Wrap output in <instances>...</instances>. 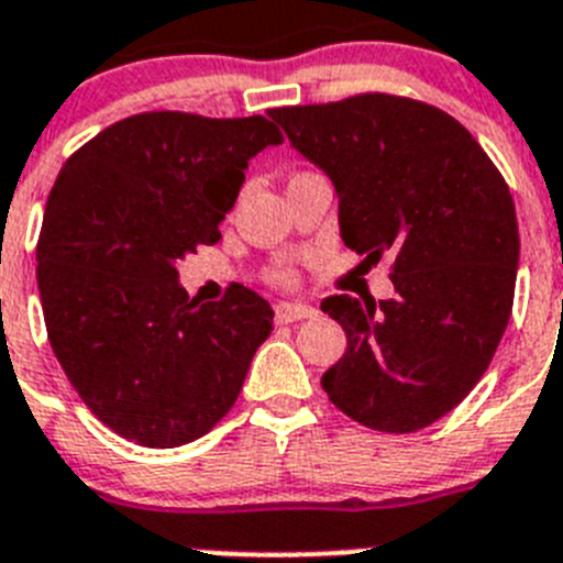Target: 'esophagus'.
<instances>
[{"label":"esophagus","instance_id":"obj_1","mask_svg":"<svg viewBox=\"0 0 563 563\" xmlns=\"http://www.w3.org/2000/svg\"><path fill=\"white\" fill-rule=\"evenodd\" d=\"M275 313L280 322H300V319L317 317V308L308 302H277Z\"/></svg>","mask_w":563,"mask_h":563}]
</instances>
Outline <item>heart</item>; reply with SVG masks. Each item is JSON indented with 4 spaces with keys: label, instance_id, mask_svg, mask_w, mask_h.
Listing matches in <instances>:
<instances>
[{
    "label": "heart",
    "instance_id": "1",
    "mask_svg": "<svg viewBox=\"0 0 563 563\" xmlns=\"http://www.w3.org/2000/svg\"><path fill=\"white\" fill-rule=\"evenodd\" d=\"M266 280L277 283V286H291L297 280V269H294L291 263H275L269 272H266Z\"/></svg>",
    "mask_w": 563,
    "mask_h": 563
}]
</instances>
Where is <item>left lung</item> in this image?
<instances>
[{
    "label": "left lung",
    "mask_w": 563,
    "mask_h": 563,
    "mask_svg": "<svg viewBox=\"0 0 563 563\" xmlns=\"http://www.w3.org/2000/svg\"><path fill=\"white\" fill-rule=\"evenodd\" d=\"M269 114L336 185L344 244L376 263L393 255V300H322L347 336L322 389L367 429H427L483 378L514 311L508 181L463 123L423 100L364 92Z\"/></svg>",
    "instance_id": "1"
}]
</instances>
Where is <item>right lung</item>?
<instances>
[{"instance_id": "right-lung-1", "label": "right lung", "mask_w": 563, "mask_h": 563, "mask_svg": "<svg viewBox=\"0 0 563 563\" xmlns=\"http://www.w3.org/2000/svg\"><path fill=\"white\" fill-rule=\"evenodd\" d=\"M272 120L143 111L60 168L35 244L55 358L89 412L148 449L210 432L238 401L275 311L232 283L196 302L176 261L216 244Z\"/></svg>"}]
</instances>
